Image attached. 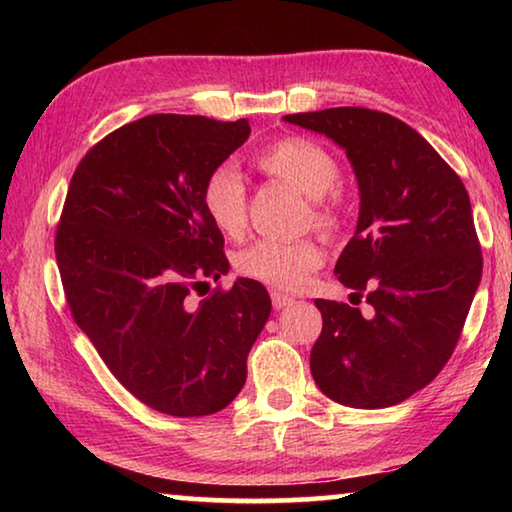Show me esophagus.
I'll return each mask as SVG.
<instances>
[{
	"mask_svg": "<svg viewBox=\"0 0 512 512\" xmlns=\"http://www.w3.org/2000/svg\"><path fill=\"white\" fill-rule=\"evenodd\" d=\"M271 300H273V309H277V311L293 305V298L291 296H284V293H280V291H273L271 293Z\"/></svg>",
	"mask_w": 512,
	"mask_h": 512,
	"instance_id": "34e87169",
	"label": "esophagus"
}]
</instances>
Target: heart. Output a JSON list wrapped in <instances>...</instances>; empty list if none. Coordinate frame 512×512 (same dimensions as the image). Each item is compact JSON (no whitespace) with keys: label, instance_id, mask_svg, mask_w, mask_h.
Listing matches in <instances>:
<instances>
[{"label":"heart","instance_id":"obj_1","mask_svg":"<svg viewBox=\"0 0 512 512\" xmlns=\"http://www.w3.org/2000/svg\"><path fill=\"white\" fill-rule=\"evenodd\" d=\"M259 169L311 201L309 214L316 228H334L336 214L329 203L341 180L339 162L325 146L307 137H284L257 153ZM201 203L207 219L225 237H239L246 228V187L232 164H219L205 178ZM323 262V250L311 239L255 241L237 255V271L271 289L293 291Z\"/></svg>","mask_w":512,"mask_h":512}]
</instances>
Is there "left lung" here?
<instances>
[{
  "mask_svg": "<svg viewBox=\"0 0 512 512\" xmlns=\"http://www.w3.org/2000/svg\"><path fill=\"white\" fill-rule=\"evenodd\" d=\"M339 144L359 185V219L334 273L370 314L316 300L323 332L311 375L329 400L386 409L443 370L481 282V246L461 178L386 112L327 108L282 117Z\"/></svg>",
  "mask_w": 512,
  "mask_h": 512,
  "instance_id": "1",
  "label": "left lung"
}]
</instances>
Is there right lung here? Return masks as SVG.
Here are the masks:
<instances>
[{"instance_id":"obj_1","label":"right lung","mask_w":512,"mask_h":512,"mask_svg":"<svg viewBox=\"0 0 512 512\" xmlns=\"http://www.w3.org/2000/svg\"><path fill=\"white\" fill-rule=\"evenodd\" d=\"M248 135L246 119H137L88 151L60 216L56 262L74 320L128 393L176 418L235 400L271 316L248 277L198 305L187 298L230 271L201 192Z\"/></svg>"}]
</instances>
